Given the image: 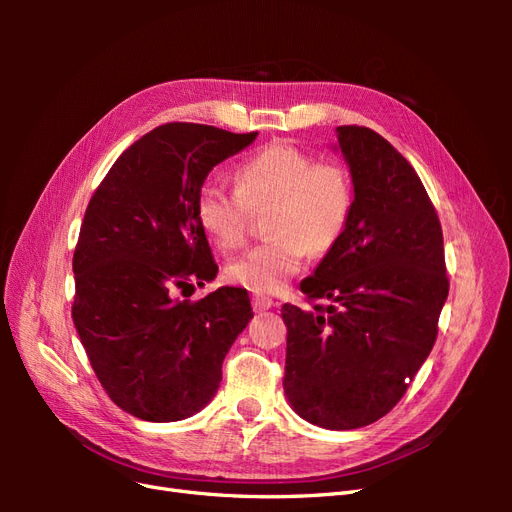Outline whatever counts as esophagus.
<instances>
[{
  "mask_svg": "<svg viewBox=\"0 0 512 512\" xmlns=\"http://www.w3.org/2000/svg\"><path fill=\"white\" fill-rule=\"evenodd\" d=\"M252 305H254L256 312H265V309H269L273 305V299L267 297V294H254Z\"/></svg>",
  "mask_w": 512,
  "mask_h": 512,
  "instance_id": "obj_1",
  "label": "esophagus"
}]
</instances>
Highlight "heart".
<instances>
[{
	"instance_id": "heart-1",
	"label": "heart",
	"mask_w": 512,
	"mask_h": 512,
	"mask_svg": "<svg viewBox=\"0 0 512 512\" xmlns=\"http://www.w3.org/2000/svg\"><path fill=\"white\" fill-rule=\"evenodd\" d=\"M235 192L207 181L196 196V220L220 250L245 241L250 211H265L271 235L232 258L226 275L232 282L271 294L297 275L309 252L324 254L344 235L352 211V181L335 162H316L290 143H271L243 160L235 170Z\"/></svg>"
}]
</instances>
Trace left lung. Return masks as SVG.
Returning a JSON list of instances; mask_svg holds the SVG:
<instances>
[{
	"label": "left lung",
	"instance_id": "8db88e82",
	"mask_svg": "<svg viewBox=\"0 0 512 512\" xmlns=\"http://www.w3.org/2000/svg\"><path fill=\"white\" fill-rule=\"evenodd\" d=\"M352 177L344 235L301 282L312 301L286 303L284 393L324 429L376 423L404 397L429 356L448 297L438 213L410 162L384 138L339 126Z\"/></svg>",
	"mask_w": 512,
	"mask_h": 512
}]
</instances>
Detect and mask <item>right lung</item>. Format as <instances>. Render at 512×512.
Wrapping results in <instances>:
<instances>
[{
  "mask_svg": "<svg viewBox=\"0 0 512 512\" xmlns=\"http://www.w3.org/2000/svg\"><path fill=\"white\" fill-rule=\"evenodd\" d=\"M256 136L164 123L121 153L89 200L72 258V320L108 397L143 421L205 408L254 318L243 288L222 286L196 303L175 290L218 275L196 196L213 166Z\"/></svg>",
  "mask_w": 512,
  "mask_h": 512,
  "instance_id": "right-lung-1",
  "label": "right lung"
}]
</instances>
